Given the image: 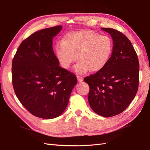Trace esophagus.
<instances>
[{
	"label": "esophagus",
	"mask_w": 150,
	"mask_h": 150,
	"mask_svg": "<svg viewBox=\"0 0 150 150\" xmlns=\"http://www.w3.org/2000/svg\"><path fill=\"white\" fill-rule=\"evenodd\" d=\"M77 79H78V81L79 82H81L82 81H83V77L81 76H77Z\"/></svg>",
	"instance_id": "esophagus-1"
}]
</instances>
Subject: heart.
I'll return each mask as SVG.
<instances>
[{"instance_id":"heart-1","label":"heart","mask_w":150,"mask_h":150,"mask_svg":"<svg viewBox=\"0 0 150 150\" xmlns=\"http://www.w3.org/2000/svg\"><path fill=\"white\" fill-rule=\"evenodd\" d=\"M113 50L112 38L107 35H99L91 30L67 33L64 40L55 46L56 56L63 68L68 69L77 59L74 67L81 74L90 70L97 72L107 64Z\"/></svg>"}]
</instances>
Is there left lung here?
Returning <instances> with one entry per match:
<instances>
[{
  "label": "left lung",
  "instance_id": "8db88e82",
  "mask_svg": "<svg viewBox=\"0 0 150 150\" xmlns=\"http://www.w3.org/2000/svg\"><path fill=\"white\" fill-rule=\"evenodd\" d=\"M112 36L113 52L107 64L84 79L90 86L88 103L94 112L105 117L123 112L136 95L139 84V62L131 42L122 32L102 28Z\"/></svg>",
  "mask_w": 150,
  "mask_h": 150
}]
</instances>
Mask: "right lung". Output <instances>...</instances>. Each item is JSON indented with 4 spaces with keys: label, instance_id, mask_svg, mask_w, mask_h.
Returning <instances> with one entry per match:
<instances>
[{
    "label": "right lung",
    "instance_id": "1",
    "mask_svg": "<svg viewBox=\"0 0 150 150\" xmlns=\"http://www.w3.org/2000/svg\"><path fill=\"white\" fill-rule=\"evenodd\" d=\"M62 25L38 30L22 41L12 64V85L17 97L37 117L52 119L67 108L76 76L59 66L52 39Z\"/></svg>",
    "mask_w": 150,
    "mask_h": 150
}]
</instances>
